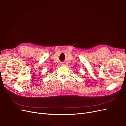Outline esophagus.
<instances>
[{
    "label": "esophagus",
    "mask_w": 126,
    "mask_h": 126,
    "mask_svg": "<svg viewBox=\"0 0 126 126\" xmlns=\"http://www.w3.org/2000/svg\"><path fill=\"white\" fill-rule=\"evenodd\" d=\"M62 66H66V65L65 63H62Z\"/></svg>",
    "instance_id": "1"
}]
</instances>
